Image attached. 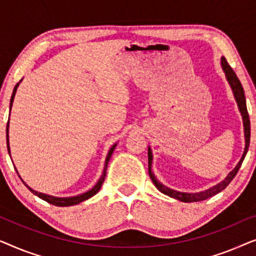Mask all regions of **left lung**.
<instances>
[{
    "mask_svg": "<svg viewBox=\"0 0 256 256\" xmlns=\"http://www.w3.org/2000/svg\"><path fill=\"white\" fill-rule=\"evenodd\" d=\"M222 71L226 76V80L227 82L230 84V90H232L234 99H236L238 107H239V112L242 116V124H244V154L241 156V158L236 168L230 171V172L227 174V176L224 178V180L220 182V183L213 185V186L206 188L204 191L200 192H194V194H188V192H180V191H176L174 188H170L163 185L160 182L157 180V178L154 174L152 166V152L150 146H148V166H149V176L152 178V183L155 184V186L157 188V190L162 192V194L169 196L171 198L177 199V200L184 202H202L205 200L212 196H214L216 194H219L220 191H222L227 185H228L230 182L233 180V178L236 177V174L239 171L241 164H242L244 157H246V154L248 152V146H250V115H248L247 112V106H246V98H244V92L242 88V85H241L240 80L238 79V76L230 66L228 65V62H226L225 57H222Z\"/></svg>",
    "mask_w": 256,
    "mask_h": 256,
    "instance_id": "1",
    "label": "left lung"
}]
</instances>
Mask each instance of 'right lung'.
<instances>
[{"label": "right lung", "mask_w": 256, "mask_h": 256, "mask_svg": "<svg viewBox=\"0 0 256 256\" xmlns=\"http://www.w3.org/2000/svg\"><path fill=\"white\" fill-rule=\"evenodd\" d=\"M22 82V80H20V82H17V85L14 87V90H12V99H10V110H12V102H14V98H15V94L17 92V87L20 86V84ZM118 146V143H115V144H113L110 146V149L108 150V154L106 156V160H104V171H102V174H101L99 180L96 182V184L94 185V186L90 188V190L84 192V194H78V196H72V197H56V196H50V194H42V192H38L36 190H34V188H31L29 185H28L26 182H24L22 178H20L18 171L16 170L17 174H18V177L20 178V180L23 182V184L26 185V186L29 188V190L32 192L34 194H36L37 197H40V199H43V200L50 202V204L52 205H56V206H72V205H76L79 204V202H85L87 200V199H90V197H93L94 194H96L98 192H99L101 185H102L104 180V177H106V171H107V166H108V162H110V156L112 154H113L115 146ZM6 148H8V152L10 155V146H9V121L8 124H6ZM12 156V155H10ZM12 158V157H10ZM16 169V168H15Z\"/></svg>", "instance_id": "1"}]
</instances>
